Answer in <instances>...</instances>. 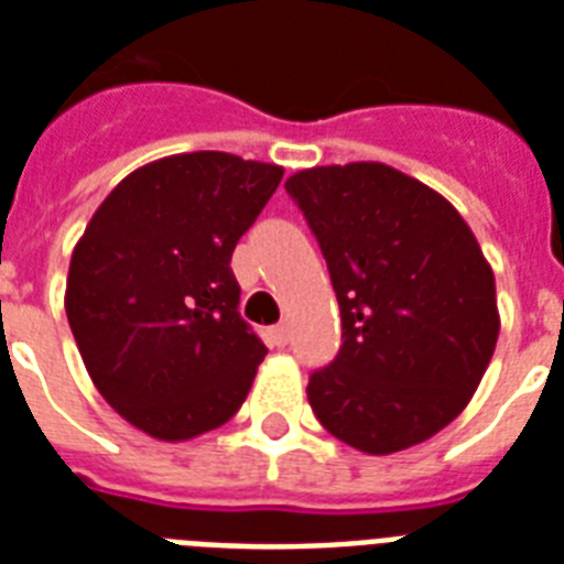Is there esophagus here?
<instances>
[{
    "label": "esophagus",
    "instance_id": "obj_1",
    "mask_svg": "<svg viewBox=\"0 0 564 564\" xmlns=\"http://www.w3.org/2000/svg\"><path fill=\"white\" fill-rule=\"evenodd\" d=\"M269 345H274V348L290 345V325H274L272 330H269Z\"/></svg>",
    "mask_w": 564,
    "mask_h": 564
}]
</instances>
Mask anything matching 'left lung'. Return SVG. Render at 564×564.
<instances>
[{
  "mask_svg": "<svg viewBox=\"0 0 564 564\" xmlns=\"http://www.w3.org/2000/svg\"><path fill=\"white\" fill-rule=\"evenodd\" d=\"M286 193L327 260L343 348L310 375L330 436L394 454L463 412L500 318L495 274L454 204L383 163L295 172Z\"/></svg>",
  "mask_w": 564,
  "mask_h": 564,
  "instance_id": "8db88e82",
  "label": "left lung"
}]
</instances>
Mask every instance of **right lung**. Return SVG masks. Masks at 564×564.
<instances>
[{"label": "right lung", "mask_w": 564, "mask_h": 564, "mask_svg": "<svg viewBox=\"0 0 564 564\" xmlns=\"http://www.w3.org/2000/svg\"><path fill=\"white\" fill-rule=\"evenodd\" d=\"M283 178L225 152L131 172L93 213L66 278V318L101 398L184 442L242 406L265 345L239 316L230 254Z\"/></svg>", "instance_id": "right-lung-1"}]
</instances>
